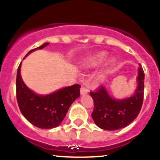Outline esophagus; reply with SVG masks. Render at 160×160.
<instances>
[{"label":"esophagus","mask_w":160,"mask_h":160,"mask_svg":"<svg viewBox=\"0 0 160 160\" xmlns=\"http://www.w3.org/2000/svg\"><path fill=\"white\" fill-rule=\"evenodd\" d=\"M88 92V89H87V87L86 86L82 85L81 88H80V94L81 95H85Z\"/></svg>","instance_id":"obj_1"}]
</instances>
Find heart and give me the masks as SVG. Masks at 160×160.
Returning <instances> with one entry per match:
<instances>
[{
	"mask_svg": "<svg viewBox=\"0 0 160 160\" xmlns=\"http://www.w3.org/2000/svg\"><path fill=\"white\" fill-rule=\"evenodd\" d=\"M106 58V54L105 53H100L98 54L97 55L95 56L94 58H92L90 61H89V64L90 66H97L99 64H102Z\"/></svg>",
	"mask_w": 160,
	"mask_h": 160,
	"instance_id": "heart-1",
	"label": "heart"
}]
</instances>
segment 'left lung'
Masks as SVG:
<instances>
[{
  "instance_id": "obj_1",
  "label": "left lung",
  "mask_w": 160,
  "mask_h": 160,
  "mask_svg": "<svg viewBox=\"0 0 160 160\" xmlns=\"http://www.w3.org/2000/svg\"><path fill=\"white\" fill-rule=\"evenodd\" d=\"M138 82L134 94L124 99L112 98L103 86H100L93 92L90 91L94 102L92 118L98 127L107 131L122 129L138 117L143 105L144 91V72L140 64Z\"/></svg>"
}]
</instances>
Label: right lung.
<instances>
[{"mask_svg": "<svg viewBox=\"0 0 160 160\" xmlns=\"http://www.w3.org/2000/svg\"><path fill=\"white\" fill-rule=\"evenodd\" d=\"M49 43H45L32 52L42 49ZM21 63L18 67L16 80L17 100L21 113L34 126L43 129L58 127L63 122L72 103L80 96V85L74 84L64 87L52 94L40 96L30 90L20 75Z\"/></svg>", "mask_w": 160, "mask_h": 160, "instance_id": "add662e5", "label": "right lung"}]
</instances>
